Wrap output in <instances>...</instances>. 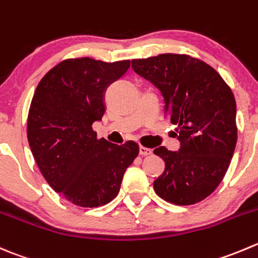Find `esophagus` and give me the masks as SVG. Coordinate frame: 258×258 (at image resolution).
I'll return each instance as SVG.
<instances>
[{
  "label": "esophagus",
  "mask_w": 258,
  "mask_h": 258,
  "mask_svg": "<svg viewBox=\"0 0 258 258\" xmlns=\"http://www.w3.org/2000/svg\"><path fill=\"white\" fill-rule=\"evenodd\" d=\"M139 151H140V155H142V156H149V155L152 154L151 149H147V147H144V146H140Z\"/></svg>",
  "instance_id": "34e87169"
}]
</instances>
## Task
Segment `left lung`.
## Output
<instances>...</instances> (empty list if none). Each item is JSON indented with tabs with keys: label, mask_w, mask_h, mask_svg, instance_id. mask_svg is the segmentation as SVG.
Returning a JSON list of instances; mask_svg holds the SVG:
<instances>
[{
	"label": "left lung",
	"mask_w": 258,
	"mask_h": 258,
	"mask_svg": "<svg viewBox=\"0 0 258 258\" xmlns=\"http://www.w3.org/2000/svg\"><path fill=\"white\" fill-rule=\"evenodd\" d=\"M131 62L161 92L165 116L179 126V151L154 150L165 161L155 192L176 206L199 203L221 184L236 149L233 93L211 66L189 55L161 54Z\"/></svg>",
	"instance_id": "obj_1"
}]
</instances>
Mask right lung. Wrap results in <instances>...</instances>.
<instances>
[{
    "instance_id": "add662e5",
    "label": "right lung",
    "mask_w": 258,
    "mask_h": 258,
    "mask_svg": "<svg viewBox=\"0 0 258 258\" xmlns=\"http://www.w3.org/2000/svg\"><path fill=\"white\" fill-rule=\"evenodd\" d=\"M130 68V60L106 62L67 59L40 81L27 117V140L47 184L79 207L104 206L117 197L139 145L97 139L109 84Z\"/></svg>"
}]
</instances>
